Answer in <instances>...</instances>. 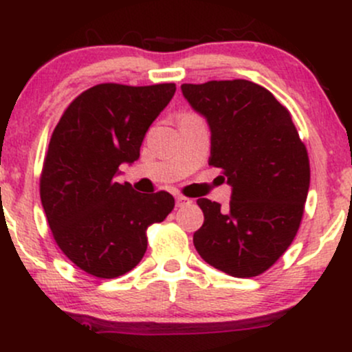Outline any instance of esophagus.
<instances>
[{"mask_svg": "<svg viewBox=\"0 0 352 352\" xmlns=\"http://www.w3.org/2000/svg\"><path fill=\"white\" fill-rule=\"evenodd\" d=\"M190 204H192V200L187 199V197H184V195H177L175 197L177 207H185V205H190Z\"/></svg>", "mask_w": 352, "mask_h": 352, "instance_id": "34e87169", "label": "esophagus"}]
</instances>
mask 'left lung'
<instances>
[{"label": "left lung", "mask_w": 352, "mask_h": 352, "mask_svg": "<svg viewBox=\"0 0 352 352\" xmlns=\"http://www.w3.org/2000/svg\"><path fill=\"white\" fill-rule=\"evenodd\" d=\"M193 111L212 132L208 164L232 187L230 207L197 204L204 225L193 245L208 265L235 278L258 276L288 250L309 190V159L292 114L252 80L182 84Z\"/></svg>", "instance_id": "8db88e82"}]
</instances>
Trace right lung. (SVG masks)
Returning a JSON list of instances; mask_svg holds the SVG:
<instances>
[{
    "instance_id": "right-lung-1",
    "label": "right lung",
    "mask_w": 352,
    "mask_h": 352,
    "mask_svg": "<svg viewBox=\"0 0 352 352\" xmlns=\"http://www.w3.org/2000/svg\"><path fill=\"white\" fill-rule=\"evenodd\" d=\"M175 84H98L78 96L52 132L39 193L63 253L92 276L131 272L147 250V228L164 221L175 200L168 192L137 193L119 184L120 164L139 159Z\"/></svg>"
}]
</instances>
